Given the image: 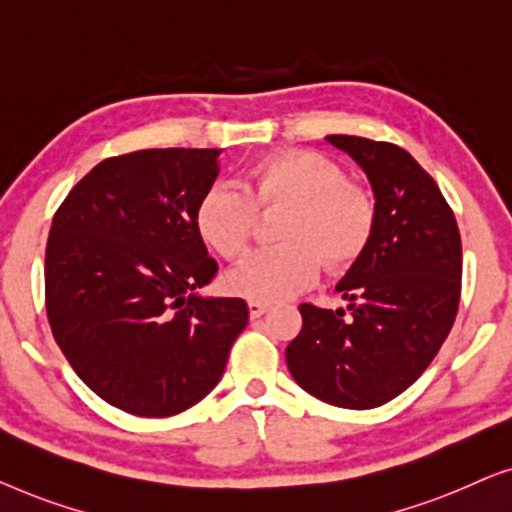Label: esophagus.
I'll return each instance as SVG.
<instances>
[{
	"label": "esophagus",
	"mask_w": 512,
	"mask_h": 512,
	"mask_svg": "<svg viewBox=\"0 0 512 512\" xmlns=\"http://www.w3.org/2000/svg\"><path fill=\"white\" fill-rule=\"evenodd\" d=\"M269 304H264V301H248V313H250V318H262V315L269 311Z\"/></svg>",
	"instance_id": "obj_1"
}]
</instances>
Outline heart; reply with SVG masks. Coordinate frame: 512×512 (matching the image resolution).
Segmentation results:
<instances>
[{
  "label": "heart",
  "mask_w": 512,
  "mask_h": 512,
  "mask_svg": "<svg viewBox=\"0 0 512 512\" xmlns=\"http://www.w3.org/2000/svg\"><path fill=\"white\" fill-rule=\"evenodd\" d=\"M290 206L280 222L278 248L257 250L225 276L227 290L250 301L276 304L297 297L329 269H348L369 248L376 204L348 174L315 150H278L257 157L243 174V190L211 185L201 194L197 232L225 259L248 248L257 208Z\"/></svg>",
  "instance_id": "b5f03b06"
}]
</instances>
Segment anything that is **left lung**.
Returning <instances> with one entry per match:
<instances>
[{
  "label": "left lung",
  "instance_id": "obj_1",
  "mask_svg": "<svg viewBox=\"0 0 512 512\" xmlns=\"http://www.w3.org/2000/svg\"><path fill=\"white\" fill-rule=\"evenodd\" d=\"M364 171L376 199L369 248L338 280L348 301L301 304L287 369L299 387L338 408L383 406L415 383L448 338L462 290V239L434 178L394 143L331 134Z\"/></svg>",
  "mask_w": 512,
  "mask_h": 512
}]
</instances>
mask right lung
Segmentation results:
<instances>
[{
    "label": "right lung",
    "mask_w": 512,
    "mask_h": 512,
    "mask_svg": "<svg viewBox=\"0 0 512 512\" xmlns=\"http://www.w3.org/2000/svg\"><path fill=\"white\" fill-rule=\"evenodd\" d=\"M218 148L99 162L62 201L46 246V311L76 376L125 413L169 417L220 383L248 325L243 299L204 297L218 264L194 211Z\"/></svg>",
    "instance_id": "right-lung-1"
}]
</instances>
